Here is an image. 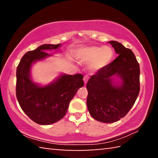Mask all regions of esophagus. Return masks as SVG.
<instances>
[{
    "instance_id": "1",
    "label": "esophagus",
    "mask_w": 158,
    "mask_h": 158,
    "mask_svg": "<svg viewBox=\"0 0 158 158\" xmlns=\"http://www.w3.org/2000/svg\"><path fill=\"white\" fill-rule=\"evenodd\" d=\"M89 79V77L88 75H85L84 77V84H86V83L88 82V80Z\"/></svg>"
}]
</instances>
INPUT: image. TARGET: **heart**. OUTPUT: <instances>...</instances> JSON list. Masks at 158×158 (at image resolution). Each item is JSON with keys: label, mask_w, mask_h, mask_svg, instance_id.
Returning a JSON list of instances; mask_svg holds the SVG:
<instances>
[{"label": "heart", "mask_w": 158, "mask_h": 158, "mask_svg": "<svg viewBox=\"0 0 158 158\" xmlns=\"http://www.w3.org/2000/svg\"><path fill=\"white\" fill-rule=\"evenodd\" d=\"M114 56L113 50L111 47L91 46L80 49L77 52V58L81 62H89L91 70H98L102 68L110 63Z\"/></svg>", "instance_id": "1"}]
</instances>
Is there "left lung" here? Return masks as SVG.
Instances as JSON below:
<instances>
[{
	"instance_id": "left-lung-1",
	"label": "left lung",
	"mask_w": 158,
	"mask_h": 158,
	"mask_svg": "<svg viewBox=\"0 0 158 158\" xmlns=\"http://www.w3.org/2000/svg\"><path fill=\"white\" fill-rule=\"evenodd\" d=\"M109 43L118 56L99 69L86 84L90 114L97 121L106 123L123 118L132 107L140 90V68L134 53L118 42ZM113 76L121 78V85L113 84Z\"/></svg>"
}]
</instances>
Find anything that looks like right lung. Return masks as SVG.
I'll return each instance as SVG.
<instances>
[{
	"instance_id": "add662e5",
	"label": "right lung",
	"mask_w": 158,
	"mask_h": 158,
	"mask_svg": "<svg viewBox=\"0 0 158 158\" xmlns=\"http://www.w3.org/2000/svg\"><path fill=\"white\" fill-rule=\"evenodd\" d=\"M58 44H43L26 52L17 68L16 95L24 113L40 125H50L63 118L69 104L77 90L84 86V76L62 74L56 81L45 86H39L31 79V68L35 61L52 56L46 50L57 49Z\"/></svg>"
}]
</instances>
